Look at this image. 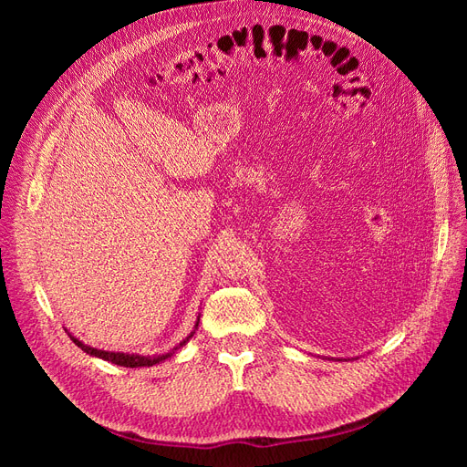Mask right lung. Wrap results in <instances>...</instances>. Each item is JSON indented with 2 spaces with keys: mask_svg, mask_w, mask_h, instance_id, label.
Instances as JSON below:
<instances>
[{
  "mask_svg": "<svg viewBox=\"0 0 467 467\" xmlns=\"http://www.w3.org/2000/svg\"><path fill=\"white\" fill-rule=\"evenodd\" d=\"M194 327H199V321H196ZM192 335H194V331L185 338V341H181V343H179L171 352H165V355H153V357L126 355V352H109V350H99V348H93V347L83 345V343L79 341V338H76V337H72V335H69V338H72V341H74V343H76L83 352H88V355H91V357L103 358V360H109V362H112V364H119V366H126V368H140V366H153V364H160V362H163L165 358L171 357L177 348H181L182 345H185Z\"/></svg>",
  "mask_w": 467,
  "mask_h": 467,
  "instance_id": "right-lung-1",
  "label": "right lung"
}]
</instances>
